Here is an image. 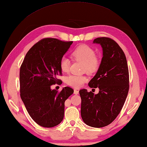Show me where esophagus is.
I'll list each match as a JSON object with an SVG mask.
<instances>
[{"label":"esophagus","mask_w":147,"mask_h":147,"mask_svg":"<svg viewBox=\"0 0 147 147\" xmlns=\"http://www.w3.org/2000/svg\"><path fill=\"white\" fill-rule=\"evenodd\" d=\"M78 93H79V91H78V90H74V94H78Z\"/></svg>","instance_id":"34e87169"}]
</instances>
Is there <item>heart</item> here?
<instances>
[{"label": "heart", "instance_id": "heart-1", "mask_svg": "<svg viewBox=\"0 0 147 147\" xmlns=\"http://www.w3.org/2000/svg\"><path fill=\"white\" fill-rule=\"evenodd\" d=\"M95 51L91 47L83 44L77 47L72 53L75 59L83 62V71L88 73L96 72L100 66V60L96 55ZM70 61L66 56H63L60 61V67L63 72H68L70 67ZM86 76L71 74L66 78V83L74 88H80L88 81Z\"/></svg>", "mask_w": 147, "mask_h": 147}]
</instances>
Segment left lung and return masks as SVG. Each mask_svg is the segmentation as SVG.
<instances>
[{
    "label": "left lung",
    "mask_w": 147,
    "mask_h": 147,
    "mask_svg": "<svg viewBox=\"0 0 147 147\" xmlns=\"http://www.w3.org/2000/svg\"><path fill=\"white\" fill-rule=\"evenodd\" d=\"M93 43L101 45L103 57L88 85L98 88L99 93L80 91L81 115L87 125L101 128L113 121L123 107L129 90V73L125 53L114 40L98 37Z\"/></svg>",
    "instance_id": "obj_1"
}]
</instances>
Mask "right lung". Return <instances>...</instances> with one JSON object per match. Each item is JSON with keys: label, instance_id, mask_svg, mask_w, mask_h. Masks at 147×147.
<instances>
[{"label": "right lung", "instance_id": "obj_1", "mask_svg": "<svg viewBox=\"0 0 147 147\" xmlns=\"http://www.w3.org/2000/svg\"><path fill=\"white\" fill-rule=\"evenodd\" d=\"M72 44L43 39L29 50L20 66V98L30 117L41 127H54L63 121L64 102L74 93L67 86L60 92L51 88L61 83L57 78L62 75L60 61Z\"/></svg>", "mask_w": 147, "mask_h": 147}]
</instances>
